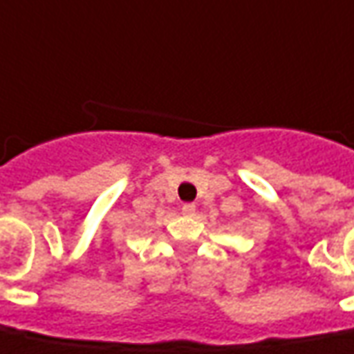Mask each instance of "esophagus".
Masks as SVG:
<instances>
[{
	"label": "esophagus",
	"instance_id": "1",
	"mask_svg": "<svg viewBox=\"0 0 354 354\" xmlns=\"http://www.w3.org/2000/svg\"><path fill=\"white\" fill-rule=\"evenodd\" d=\"M182 212H184L185 216H192V214H195L194 203H184V205H182Z\"/></svg>",
	"mask_w": 354,
	"mask_h": 354
}]
</instances>
